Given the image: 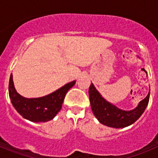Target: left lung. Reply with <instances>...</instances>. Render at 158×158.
<instances>
[{
	"label": "left lung",
	"mask_w": 158,
	"mask_h": 158,
	"mask_svg": "<svg viewBox=\"0 0 158 158\" xmlns=\"http://www.w3.org/2000/svg\"><path fill=\"white\" fill-rule=\"evenodd\" d=\"M91 108L100 123L113 128H123L136 122L143 114L150 100V91L146 98L141 100L134 109L126 111L118 108L106 100L93 83L89 89Z\"/></svg>",
	"instance_id": "left-lung-1"
}]
</instances>
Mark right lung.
Returning a JSON list of instances; mask_svg holds the SVG:
<instances>
[{"mask_svg": "<svg viewBox=\"0 0 158 158\" xmlns=\"http://www.w3.org/2000/svg\"><path fill=\"white\" fill-rule=\"evenodd\" d=\"M76 81L69 82L47 96L38 98H26L16 92L12 74L8 84L9 98L15 109L23 118L33 123H45L56 116L63 104L65 94L74 85Z\"/></svg>", "mask_w": 158, "mask_h": 158, "instance_id": "right-lung-1", "label": "right lung"}]
</instances>
